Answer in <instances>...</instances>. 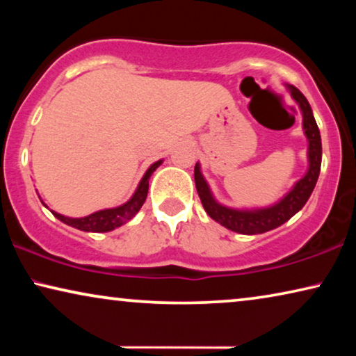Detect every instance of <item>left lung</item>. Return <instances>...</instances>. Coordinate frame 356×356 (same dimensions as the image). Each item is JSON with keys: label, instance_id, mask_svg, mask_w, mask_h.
Returning <instances> with one entry per match:
<instances>
[{"label": "left lung", "instance_id": "8db88e82", "mask_svg": "<svg viewBox=\"0 0 356 356\" xmlns=\"http://www.w3.org/2000/svg\"><path fill=\"white\" fill-rule=\"evenodd\" d=\"M289 87L291 97L298 104L301 115H303V129L305 136L308 139V172L301 179L295 183V186L275 202L274 206L262 207V209H232L222 206L212 196L211 188L201 173V165L196 163L194 167V181L201 202L209 217L220 223L228 230L241 233V235H257V233H266L274 228L280 227L282 223L290 220L296 212L301 211L308 201L311 193L316 186V181L319 178L321 172V160H323V145H321L319 128L316 124L313 116V110L306 100V97L293 86Z\"/></svg>", "mask_w": 356, "mask_h": 356}]
</instances>
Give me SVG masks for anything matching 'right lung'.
<instances>
[{"instance_id": "add662e5", "label": "right lung", "mask_w": 356, "mask_h": 356, "mask_svg": "<svg viewBox=\"0 0 356 356\" xmlns=\"http://www.w3.org/2000/svg\"><path fill=\"white\" fill-rule=\"evenodd\" d=\"M163 160H159V162L152 163L149 167L147 172L140 179L138 189L133 194V197L129 199L128 202H124L123 206L113 207V209H104V211L94 212L87 217H81V218H71V217H65L61 213L53 212L58 220H61L66 225L74 227L77 230L82 232H95V233H102V232H111L115 228H118L131 220L136 213L139 212V209L143 207V204L145 202V197H147V191H149V178L152 177V173L157 170L160 165H162Z\"/></svg>"}]
</instances>
